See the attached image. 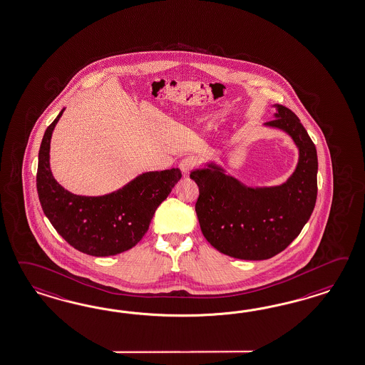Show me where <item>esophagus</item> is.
<instances>
[{
    "instance_id": "obj_1",
    "label": "esophagus",
    "mask_w": 365,
    "mask_h": 365,
    "mask_svg": "<svg viewBox=\"0 0 365 365\" xmlns=\"http://www.w3.org/2000/svg\"><path fill=\"white\" fill-rule=\"evenodd\" d=\"M196 166H197V160L194 157H186L185 160H180V163H179V168L185 175H188L190 171L195 169Z\"/></svg>"
}]
</instances>
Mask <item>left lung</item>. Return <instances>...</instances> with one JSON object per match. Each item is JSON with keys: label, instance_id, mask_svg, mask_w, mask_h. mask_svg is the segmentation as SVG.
<instances>
[{"label": "left lung", "instance_id": "left-lung-1", "mask_svg": "<svg viewBox=\"0 0 365 365\" xmlns=\"http://www.w3.org/2000/svg\"><path fill=\"white\" fill-rule=\"evenodd\" d=\"M274 126L299 149L293 175L277 187L244 186L214 163L191 171L199 187L195 211L207 241L227 256L267 259L282 252L310 219L318 194V157L310 135L289 108L276 106Z\"/></svg>", "mask_w": 365, "mask_h": 365}]
</instances>
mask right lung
<instances>
[{"instance_id":"add662e5","label":"right lung","mask_w":365,"mask_h":365,"mask_svg":"<svg viewBox=\"0 0 365 365\" xmlns=\"http://www.w3.org/2000/svg\"><path fill=\"white\" fill-rule=\"evenodd\" d=\"M63 110L46 129L38 154L36 190L42 210L73 248L96 257L123 253L143 239L155 210L182 173L178 168L143 173L108 195L71 194L53 179L50 170L51 134Z\"/></svg>"}]
</instances>
